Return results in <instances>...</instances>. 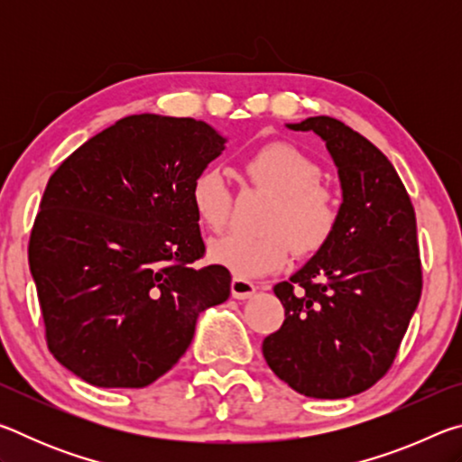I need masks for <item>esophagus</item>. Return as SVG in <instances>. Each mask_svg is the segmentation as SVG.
Here are the masks:
<instances>
[{
  "label": "esophagus",
  "instance_id": "1",
  "mask_svg": "<svg viewBox=\"0 0 462 462\" xmlns=\"http://www.w3.org/2000/svg\"><path fill=\"white\" fill-rule=\"evenodd\" d=\"M230 291H232V297H236V300H250V297L256 293V287L253 281L234 277L230 283Z\"/></svg>",
  "mask_w": 462,
  "mask_h": 462
}]
</instances>
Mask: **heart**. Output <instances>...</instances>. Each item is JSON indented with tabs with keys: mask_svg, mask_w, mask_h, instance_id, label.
<instances>
[{
	"mask_svg": "<svg viewBox=\"0 0 462 462\" xmlns=\"http://www.w3.org/2000/svg\"><path fill=\"white\" fill-rule=\"evenodd\" d=\"M245 173L254 185L275 195L261 234L230 232L209 245V259L236 277L253 279L279 271L291 256H310L334 236L340 220L338 199L322 185V169L289 143H269L245 161ZM189 201L198 220L209 230H222L230 216L232 193L220 169L206 167L193 177Z\"/></svg>",
	"mask_w": 462,
	"mask_h": 462,
	"instance_id": "obj_1",
	"label": "heart"
}]
</instances>
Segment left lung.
Wrapping results in <instances>:
<instances>
[{"mask_svg": "<svg viewBox=\"0 0 462 462\" xmlns=\"http://www.w3.org/2000/svg\"><path fill=\"white\" fill-rule=\"evenodd\" d=\"M326 143L342 187L330 242L273 291L285 322L263 340L264 361L297 393L340 400L393 365L421 295L416 212L377 146L340 120L287 124Z\"/></svg>", "mask_w": 462, "mask_h": 462, "instance_id": "left-lung-1", "label": "left lung"}]
</instances>
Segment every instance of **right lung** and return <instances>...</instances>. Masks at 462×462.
I'll return each instance as SVG.
<instances>
[{"instance_id":"obj_1","label":"right lung","mask_w":462,"mask_h":462,"mask_svg":"<svg viewBox=\"0 0 462 462\" xmlns=\"http://www.w3.org/2000/svg\"><path fill=\"white\" fill-rule=\"evenodd\" d=\"M226 138L193 118L138 114L60 162L30 234L46 344L96 387L140 389L189 348L203 310L230 295L189 201Z\"/></svg>"}]
</instances>
